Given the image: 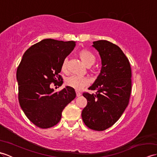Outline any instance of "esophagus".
Wrapping results in <instances>:
<instances>
[{
	"label": "esophagus",
	"mask_w": 157,
	"mask_h": 157,
	"mask_svg": "<svg viewBox=\"0 0 157 157\" xmlns=\"http://www.w3.org/2000/svg\"><path fill=\"white\" fill-rule=\"evenodd\" d=\"M81 94H82V93H81L80 92H79V91H76V96H81Z\"/></svg>",
	"instance_id": "obj_1"
}]
</instances>
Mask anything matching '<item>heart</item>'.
<instances>
[{
  "mask_svg": "<svg viewBox=\"0 0 157 157\" xmlns=\"http://www.w3.org/2000/svg\"><path fill=\"white\" fill-rule=\"evenodd\" d=\"M78 56L81 61L86 67H90L95 63L96 58L92 53L88 50L82 49L78 52ZM67 59H65L63 60L61 64V71L64 73L68 72V65ZM89 81L86 78H79L77 76H71L67 78L65 80V84L69 87L74 88L75 90L82 89L85 86L88 84Z\"/></svg>",
  "mask_w": 157,
  "mask_h": 157,
  "instance_id": "b5f03b06",
  "label": "heart"
}]
</instances>
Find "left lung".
Returning <instances> with one entry per match:
<instances>
[{
  "mask_svg": "<svg viewBox=\"0 0 157 157\" xmlns=\"http://www.w3.org/2000/svg\"><path fill=\"white\" fill-rule=\"evenodd\" d=\"M99 52L102 68L88 89L96 94L84 92L87 105L82 117L85 125L95 131L111 127L121 117L129 104L132 90V70L128 59L118 46L107 40L93 42Z\"/></svg>",
  "mask_w": 157,
  "mask_h": 157,
  "instance_id": "left-lung-1",
  "label": "left lung"
}]
</instances>
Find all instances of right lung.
<instances>
[{
	"label": "right lung",
	"mask_w": 157,
	"mask_h": 157,
	"mask_svg": "<svg viewBox=\"0 0 157 157\" xmlns=\"http://www.w3.org/2000/svg\"><path fill=\"white\" fill-rule=\"evenodd\" d=\"M75 46L74 41L44 39L23 55L17 70L19 102L26 117L38 128L46 129L57 124L63 110L75 98V90L69 86L57 92L51 88L52 83L63 84L59 75L62 62Z\"/></svg>",
	"instance_id": "add662e5"
}]
</instances>
